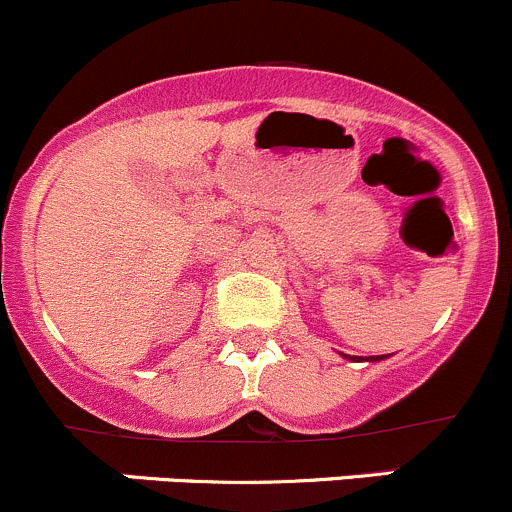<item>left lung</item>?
Masks as SVG:
<instances>
[{
  "label": "left lung",
  "instance_id": "1",
  "mask_svg": "<svg viewBox=\"0 0 512 512\" xmlns=\"http://www.w3.org/2000/svg\"><path fill=\"white\" fill-rule=\"evenodd\" d=\"M344 359H349V361H381V359H386V356L389 354H381V356H349V354H342Z\"/></svg>",
  "mask_w": 512,
  "mask_h": 512
}]
</instances>
